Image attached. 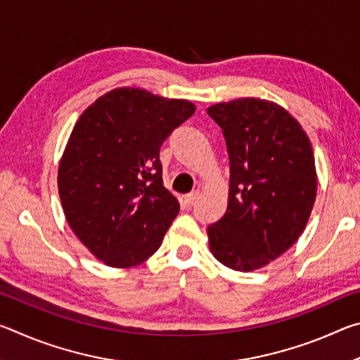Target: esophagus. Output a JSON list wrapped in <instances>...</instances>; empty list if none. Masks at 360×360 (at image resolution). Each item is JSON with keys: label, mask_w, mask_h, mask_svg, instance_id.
<instances>
[{"label": "esophagus", "mask_w": 360, "mask_h": 360, "mask_svg": "<svg viewBox=\"0 0 360 360\" xmlns=\"http://www.w3.org/2000/svg\"><path fill=\"white\" fill-rule=\"evenodd\" d=\"M198 195H200V192H198V191H195V192H191V193L184 195V203H186L187 206H192L195 202H197Z\"/></svg>", "instance_id": "esophagus-1"}]
</instances>
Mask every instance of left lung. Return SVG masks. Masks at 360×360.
<instances>
[{"instance_id": "1", "label": "left lung", "mask_w": 360, "mask_h": 360, "mask_svg": "<svg viewBox=\"0 0 360 360\" xmlns=\"http://www.w3.org/2000/svg\"><path fill=\"white\" fill-rule=\"evenodd\" d=\"M230 162L225 214L208 227L210 249L231 270L265 266L294 245L311 214L316 179L311 143L276 103L238 98L208 108Z\"/></svg>"}]
</instances>
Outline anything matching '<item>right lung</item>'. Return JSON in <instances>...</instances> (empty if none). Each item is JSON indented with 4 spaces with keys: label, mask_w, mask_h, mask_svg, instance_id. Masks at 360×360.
Instances as JSON below:
<instances>
[{
    "label": "right lung",
    "mask_w": 360,
    "mask_h": 360,
    "mask_svg": "<svg viewBox=\"0 0 360 360\" xmlns=\"http://www.w3.org/2000/svg\"><path fill=\"white\" fill-rule=\"evenodd\" d=\"M193 112L191 101L122 87L76 122L58 167V193L70 227L106 265H138L160 248L179 212L163 186L160 148Z\"/></svg>",
    "instance_id": "1"
}]
</instances>
